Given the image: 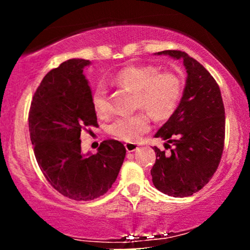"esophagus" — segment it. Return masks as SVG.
I'll use <instances>...</instances> for the list:
<instances>
[{"label":"esophagus","instance_id":"34e87169","mask_svg":"<svg viewBox=\"0 0 250 250\" xmlns=\"http://www.w3.org/2000/svg\"><path fill=\"white\" fill-rule=\"evenodd\" d=\"M125 149H127V151L128 153H133V151H135V150H137V149H139V146L136 145V143H125Z\"/></svg>","mask_w":250,"mask_h":250}]
</instances>
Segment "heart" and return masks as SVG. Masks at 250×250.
<instances>
[{"mask_svg":"<svg viewBox=\"0 0 250 250\" xmlns=\"http://www.w3.org/2000/svg\"><path fill=\"white\" fill-rule=\"evenodd\" d=\"M116 87L135 93V107L143 108L155 119H165L176 108L182 94V82L173 73H160L150 65H130L117 71L111 80ZM91 105L99 116L109 111L107 88L96 85L91 94ZM148 114L122 116L109 125V133L125 142H136L149 130Z\"/></svg>","mask_w":250,"mask_h":250,"instance_id":"heart-1","label":"heart"}]
</instances>
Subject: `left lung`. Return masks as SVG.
Wrapping results in <instances>:
<instances>
[{
	"label": "left lung",
	"instance_id": "obj_1",
	"mask_svg": "<svg viewBox=\"0 0 250 250\" xmlns=\"http://www.w3.org/2000/svg\"><path fill=\"white\" fill-rule=\"evenodd\" d=\"M155 55L181 60L187 71L182 99L155 137L173 145L170 153L154 147L151 168L155 188L174 197L190 196L205 187L216 171L225 142V107L219 85L209 71L185 51Z\"/></svg>",
	"mask_w": 250,
	"mask_h": 250
}]
</instances>
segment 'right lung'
Segmentation results:
<instances>
[{
  "label": "right lung",
  "mask_w": 250,
  "mask_h": 250,
  "mask_svg": "<svg viewBox=\"0 0 250 250\" xmlns=\"http://www.w3.org/2000/svg\"><path fill=\"white\" fill-rule=\"evenodd\" d=\"M90 63L71 59L50 70L29 111L30 140L43 175L59 193L76 201L107 193L125 156V146L116 140L103 141L96 154L81 150V130L97 125L91 89L83 74Z\"/></svg>",
  "instance_id": "add662e5"
}]
</instances>
